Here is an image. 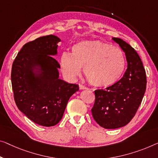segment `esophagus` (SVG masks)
I'll use <instances>...</instances> for the list:
<instances>
[{
  "label": "esophagus",
  "instance_id": "obj_1",
  "mask_svg": "<svg viewBox=\"0 0 158 158\" xmlns=\"http://www.w3.org/2000/svg\"><path fill=\"white\" fill-rule=\"evenodd\" d=\"M79 89H81V90H83V89H87L88 88H87V87H86L85 86L82 85V84H79Z\"/></svg>",
  "mask_w": 158,
  "mask_h": 158
}]
</instances>
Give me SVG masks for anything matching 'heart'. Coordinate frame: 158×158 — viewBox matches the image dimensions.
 <instances>
[{
	"label": "heart",
	"instance_id": "1",
	"mask_svg": "<svg viewBox=\"0 0 158 158\" xmlns=\"http://www.w3.org/2000/svg\"><path fill=\"white\" fill-rule=\"evenodd\" d=\"M71 55L62 54L60 65L68 78L76 79L81 67L92 85L107 87L116 84L126 69V56L118 48L100 41H82L72 48Z\"/></svg>",
	"mask_w": 158,
	"mask_h": 158
}]
</instances>
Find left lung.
Here are the masks:
<instances>
[{"mask_svg":"<svg viewBox=\"0 0 158 158\" xmlns=\"http://www.w3.org/2000/svg\"><path fill=\"white\" fill-rule=\"evenodd\" d=\"M113 40L123 49L128 68L123 77L106 90L97 89L91 109L94 119L100 126L114 129L128 124L137 112L146 89V74L138 54L123 40Z\"/></svg>","mask_w":158,"mask_h":158,"instance_id":"left-lung-1","label":"left lung"}]
</instances>
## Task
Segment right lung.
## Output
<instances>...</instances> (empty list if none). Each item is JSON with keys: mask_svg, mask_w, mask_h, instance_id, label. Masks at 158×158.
Wrapping results in <instances>:
<instances>
[{"mask_svg": "<svg viewBox=\"0 0 158 158\" xmlns=\"http://www.w3.org/2000/svg\"><path fill=\"white\" fill-rule=\"evenodd\" d=\"M60 39L53 35L23 45L12 65L11 83L18 109L34 123L50 127L62 119L67 102L79 85L59 79L57 52ZM36 66L40 72L35 75Z\"/></svg>", "mask_w": 158, "mask_h": 158, "instance_id": "add662e5", "label": "right lung"}]
</instances>
